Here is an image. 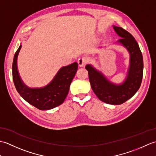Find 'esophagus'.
<instances>
[{
	"label": "esophagus",
	"instance_id": "obj_1",
	"mask_svg": "<svg viewBox=\"0 0 156 156\" xmlns=\"http://www.w3.org/2000/svg\"><path fill=\"white\" fill-rule=\"evenodd\" d=\"M88 62V59L85 57H82L78 59V63L79 66H84L85 64H87Z\"/></svg>",
	"mask_w": 156,
	"mask_h": 156
}]
</instances>
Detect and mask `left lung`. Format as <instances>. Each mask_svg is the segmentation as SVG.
I'll use <instances>...</instances> for the list:
<instances>
[{
	"label": "left lung",
	"instance_id": "8db88e82",
	"mask_svg": "<svg viewBox=\"0 0 156 156\" xmlns=\"http://www.w3.org/2000/svg\"><path fill=\"white\" fill-rule=\"evenodd\" d=\"M116 33L122 38L119 40L130 54V67L128 76L123 84H111L100 72L90 65L86 66L88 72L91 88L97 97L102 102L110 105H121L131 98L140 88L144 71L141 51L133 36L122 27L114 26Z\"/></svg>",
	"mask_w": 156,
	"mask_h": 156
}]
</instances>
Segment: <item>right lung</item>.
Listing matches in <instances>:
<instances>
[{"label": "right lung", "instance_id": "add662e5", "mask_svg": "<svg viewBox=\"0 0 156 156\" xmlns=\"http://www.w3.org/2000/svg\"><path fill=\"white\" fill-rule=\"evenodd\" d=\"M21 45L16 50L13 59L12 80L19 94L39 110H49L62 104L67 97L69 86L78 69V63L74 62L59 69L50 84L42 88H29L23 83L16 67V59Z\"/></svg>", "mask_w": 156, "mask_h": 156}]
</instances>
